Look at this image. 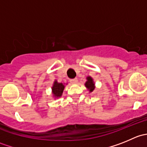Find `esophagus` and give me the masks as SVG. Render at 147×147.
<instances>
[{
    "mask_svg": "<svg viewBox=\"0 0 147 147\" xmlns=\"http://www.w3.org/2000/svg\"><path fill=\"white\" fill-rule=\"evenodd\" d=\"M78 79H77V78H75V79H72V80H70V82H71V83H72V84H76L77 82H78Z\"/></svg>",
    "mask_w": 147,
    "mask_h": 147,
    "instance_id": "obj_1",
    "label": "esophagus"
}]
</instances>
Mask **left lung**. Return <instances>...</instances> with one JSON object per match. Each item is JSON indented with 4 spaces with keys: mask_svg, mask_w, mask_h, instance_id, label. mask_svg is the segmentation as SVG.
I'll use <instances>...</instances> for the list:
<instances>
[{
    "mask_svg": "<svg viewBox=\"0 0 147 147\" xmlns=\"http://www.w3.org/2000/svg\"><path fill=\"white\" fill-rule=\"evenodd\" d=\"M86 79H87V81L84 83V86L87 89L89 92H92L95 89V83L94 82V80L90 76H87Z\"/></svg>",
    "mask_w": 147,
    "mask_h": 147,
    "instance_id": "1",
    "label": "left lung"
}]
</instances>
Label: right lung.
Wrapping results in <instances>:
<instances>
[{
  "label": "right lung",
  "instance_id": "obj_1",
  "mask_svg": "<svg viewBox=\"0 0 147 147\" xmlns=\"http://www.w3.org/2000/svg\"><path fill=\"white\" fill-rule=\"evenodd\" d=\"M67 83H63V82H58L57 80L54 81L52 87V94H53V97L55 99L60 98L62 97L63 93V90H64L65 85H67Z\"/></svg>",
  "mask_w": 147,
  "mask_h": 147
}]
</instances>
